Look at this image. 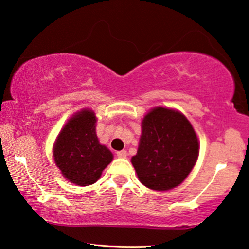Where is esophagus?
I'll return each instance as SVG.
<instances>
[{
	"mask_svg": "<svg viewBox=\"0 0 249 249\" xmlns=\"http://www.w3.org/2000/svg\"><path fill=\"white\" fill-rule=\"evenodd\" d=\"M116 154H117L118 158H120V159H124V158H127V151H124V150H122V151H118Z\"/></svg>",
	"mask_w": 249,
	"mask_h": 249,
	"instance_id": "34e87169",
	"label": "esophagus"
}]
</instances>
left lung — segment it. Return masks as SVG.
Returning a JSON list of instances; mask_svg holds the SVG:
<instances>
[{
	"label": "left lung",
	"mask_w": 249,
	"mask_h": 249,
	"mask_svg": "<svg viewBox=\"0 0 249 249\" xmlns=\"http://www.w3.org/2000/svg\"><path fill=\"white\" fill-rule=\"evenodd\" d=\"M198 154V139L187 118L179 111L158 107L142 121L140 144L131 162L143 185L163 191L185 180Z\"/></svg>",
	"instance_id": "obj_1"
}]
</instances>
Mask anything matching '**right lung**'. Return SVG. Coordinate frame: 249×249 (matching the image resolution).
Instances as JSON below:
<instances>
[{
  "instance_id": "right-lung-1",
  "label": "right lung",
  "mask_w": 249,
  "mask_h": 249,
  "mask_svg": "<svg viewBox=\"0 0 249 249\" xmlns=\"http://www.w3.org/2000/svg\"><path fill=\"white\" fill-rule=\"evenodd\" d=\"M93 111L83 110L70 119L59 134L53 149L56 166L73 184L89 186L97 181L112 154L99 144Z\"/></svg>"
}]
</instances>
